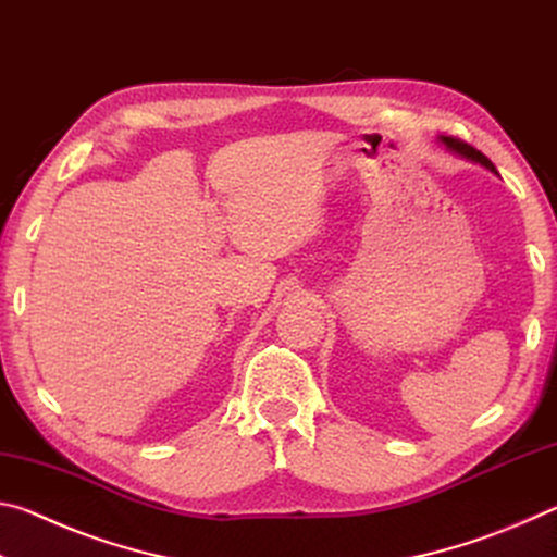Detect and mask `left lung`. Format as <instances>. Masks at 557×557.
I'll use <instances>...</instances> for the list:
<instances>
[{
  "instance_id": "obj_1",
  "label": "left lung",
  "mask_w": 557,
  "mask_h": 557,
  "mask_svg": "<svg viewBox=\"0 0 557 557\" xmlns=\"http://www.w3.org/2000/svg\"><path fill=\"white\" fill-rule=\"evenodd\" d=\"M437 145L445 147L447 152H451L455 157H461V159H467V162H471V164L484 166V169H488V172L498 176L496 166H494L492 162H488V159H486L482 152H476L474 147H469V145H465V143H459V139H455V137H445V135H440V137H437Z\"/></svg>"
}]
</instances>
